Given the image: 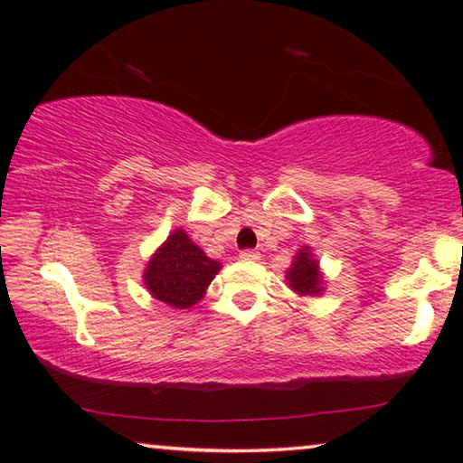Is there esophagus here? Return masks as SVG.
<instances>
[{"instance_id":"34e87169","label":"esophagus","mask_w":463,"mask_h":463,"mask_svg":"<svg viewBox=\"0 0 463 463\" xmlns=\"http://www.w3.org/2000/svg\"><path fill=\"white\" fill-rule=\"evenodd\" d=\"M259 252L257 250H242L240 252V259H242V261H259Z\"/></svg>"}]
</instances>
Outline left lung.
I'll return each mask as SVG.
<instances>
[{"label":"left lung","instance_id":"1","mask_svg":"<svg viewBox=\"0 0 463 463\" xmlns=\"http://www.w3.org/2000/svg\"><path fill=\"white\" fill-rule=\"evenodd\" d=\"M284 280H287V287L299 297H318L325 293L326 278L322 274L320 261L316 259L312 246L306 244L295 252Z\"/></svg>","mask_w":463,"mask_h":463}]
</instances>
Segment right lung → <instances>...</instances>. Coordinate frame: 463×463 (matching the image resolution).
I'll list each match as a JSON object with an SVG mask.
<instances>
[{"label":"right lung","mask_w":463,"mask_h":463,"mask_svg":"<svg viewBox=\"0 0 463 463\" xmlns=\"http://www.w3.org/2000/svg\"><path fill=\"white\" fill-rule=\"evenodd\" d=\"M219 269L221 263L208 257L185 230H175L149 257L143 284L154 299L187 309L204 299L208 284Z\"/></svg>","instance_id":"add662e5"}]
</instances>
